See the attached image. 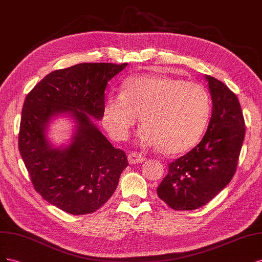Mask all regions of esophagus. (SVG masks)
<instances>
[{
  "label": "esophagus",
  "instance_id": "esophagus-1",
  "mask_svg": "<svg viewBox=\"0 0 262 262\" xmlns=\"http://www.w3.org/2000/svg\"><path fill=\"white\" fill-rule=\"evenodd\" d=\"M145 161V156L139 152H132L128 155V162L130 164H137Z\"/></svg>",
  "mask_w": 262,
  "mask_h": 262
}]
</instances>
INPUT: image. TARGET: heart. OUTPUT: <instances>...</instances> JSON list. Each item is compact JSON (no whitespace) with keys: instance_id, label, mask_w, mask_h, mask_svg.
<instances>
[{"instance_id":"obj_1","label":"heart","mask_w":262,"mask_h":262,"mask_svg":"<svg viewBox=\"0 0 262 262\" xmlns=\"http://www.w3.org/2000/svg\"><path fill=\"white\" fill-rule=\"evenodd\" d=\"M210 97L197 82L172 76H140L123 82L122 95L108 96L103 125L116 140H125L139 115L142 146L182 155L195 147L209 122Z\"/></svg>"}]
</instances>
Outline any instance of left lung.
I'll return each mask as SVG.
<instances>
[{
  "label": "left lung",
  "instance_id": "1",
  "mask_svg": "<svg viewBox=\"0 0 262 262\" xmlns=\"http://www.w3.org/2000/svg\"><path fill=\"white\" fill-rule=\"evenodd\" d=\"M212 114L206 135L188 154L168 164L157 189L174 210H195L212 200L231 182L245 137L239 101L220 80L206 75Z\"/></svg>",
  "mask_w": 262,
  "mask_h": 262
}]
</instances>
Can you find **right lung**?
<instances>
[{"label":"right lung","instance_id":"1","mask_svg":"<svg viewBox=\"0 0 262 262\" xmlns=\"http://www.w3.org/2000/svg\"><path fill=\"white\" fill-rule=\"evenodd\" d=\"M127 63H80L48 74L25 99L18 149L33 187L67 213L95 212L111 198L127 157L112 146L91 120L103 117L107 82ZM67 114L75 132L67 147L46 136L49 121Z\"/></svg>","mask_w":262,"mask_h":262}]
</instances>
